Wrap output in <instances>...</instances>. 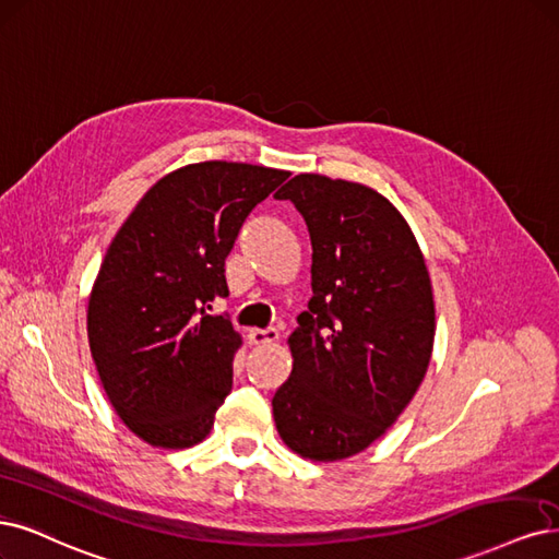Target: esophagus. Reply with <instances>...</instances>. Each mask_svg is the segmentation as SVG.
Wrapping results in <instances>:
<instances>
[{
	"mask_svg": "<svg viewBox=\"0 0 559 559\" xmlns=\"http://www.w3.org/2000/svg\"><path fill=\"white\" fill-rule=\"evenodd\" d=\"M277 337H280V333H277V329H252L249 331V340H252L254 344H271V342H277Z\"/></svg>",
	"mask_w": 559,
	"mask_h": 559,
	"instance_id": "obj_1",
	"label": "esophagus"
}]
</instances>
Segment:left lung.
I'll return each mask as SVG.
<instances>
[{"label": "left lung", "instance_id": "8db88e82", "mask_svg": "<svg viewBox=\"0 0 559 559\" xmlns=\"http://www.w3.org/2000/svg\"><path fill=\"white\" fill-rule=\"evenodd\" d=\"M292 201L312 240V298L288 337L294 370L273 397L294 453L335 463L368 449L416 395L435 344L420 247L379 191L300 173Z\"/></svg>", "mask_w": 559, "mask_h": 559}]
</instances>
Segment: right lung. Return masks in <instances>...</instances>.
Returning a JSON list of instances; mask_svg holds the SVG:
<instances>
[{
    "mask_svg": "<svg viewBox=\"0 0 559 559\" xmlns=\"http://www.w3.org/2000/svg\"><path fill=\"white\" fill-rule=\"evenodd\" d=\"M288 170L201 162L168 173L115 234L87 305L104 391L124 426L159 449L213 430L242 344L210 302L226 298L224 261L257 203Z\"/></svg>",
    "mask_w": 559,
    "mask_h": 559,
    "instance_id": "obj_1",
    "label": "right lung"
}]
</instances>
